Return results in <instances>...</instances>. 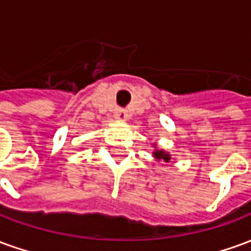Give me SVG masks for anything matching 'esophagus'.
<instances>
[{
	"label": "esophagus",
	"instance_id": "obj_1",
	"mask_svg": "<svg viewBox=\"0 0 251 251\" xmlns=\"http://www.w3.org/2000/svg\"><path fill=\"white\" fill-rule=\"evenodd\" d=\"M114 117L118 121H122V122L129 118V115H127V113H126L125 110H122V109H117V110H115V111H114Z\"/></svg>",
	"mask_w": 251,
	"mask_h": 251
}]
</instances>
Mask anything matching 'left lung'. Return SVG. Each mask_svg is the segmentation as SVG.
I'll list each match as a JSON object with an SVG mask.
<instances>
[{
    "instance_id": "1",
    "label": "left lung",
    "mask_w": 251,
    "mask_h": 251,
    "mask_svg": "<svg viewBox=\"0 0 251 251\" xmlns=\"http://www.w3.org/2000/svg\"><path fill=\"white\" fill-rule=\"evenodd\" d=\"M153 148H154V151H153V157L156 158L157 163H161V161H163V163H169V161L172 160L169 152L164 151V149H160V148L157 147V144H153Z\"/></svg>"
}]
</instances>
